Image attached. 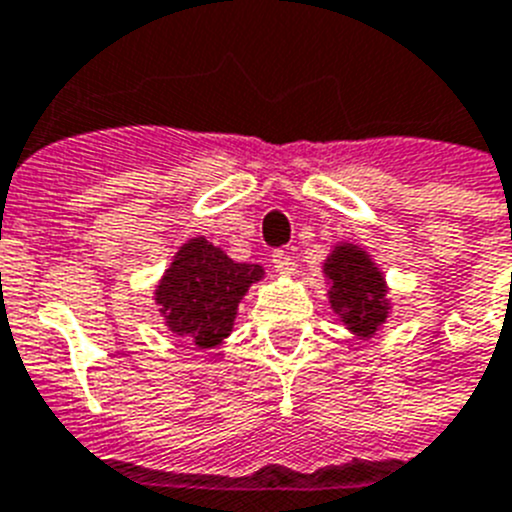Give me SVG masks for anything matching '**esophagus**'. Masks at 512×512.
I'll use <instances>...</instances> for the list:
<instances>
[{"label":"esophagus","instance_id":"1","mask_svg":"<svg viewBox=\"0 0 512 512\" xmlns=\"http://www.w3.org/2000/svg\"><path fill=\"white\" fill-rule=\"evenodd\" d=\"M273 268L278 270L281 275H291L293 270H296V260H293L286 250H275L273 252Z\"/></svg>","mask_w":512,"mask_h":512}]
</instances>
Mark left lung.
Here are the masks:
<instances>
[{"label": "left lung", "mask_w": 512, "mask_h": 512, "mask_svg": "<svg viewBox=\"0 0 512 512\" xmlns=\"http://www.w3.org/2000/svg\"><path fill=\"white\" fill-rule=\"evenodd\" d=\"M324 275L330 286V306L348 330L358 337H368L379 330L389 317L386 283L371 257L355 247L340 244L324 262Z\"/></svg>", "instance_id": "left-lung-1"}]
</instances>
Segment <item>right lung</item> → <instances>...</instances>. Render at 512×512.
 I'll return each mask as SVG.
<instances>
[{"mask_svg": "<svg viewBox=\"0 0 512 512\" xmlns=\"http://www.w3.org/2000/svg\"><path fill=\"white\" fill-rule=\"evenodd\" d=\"M260 278V265L234 262L206 237H195L177 250L154 299L170 332L206 350L229 337L239 301Z\"/></svg>", "mask_w": 512, "mask_h": 512, "instance_id": "add662e5", "label": "right lung"}]
</instances>
